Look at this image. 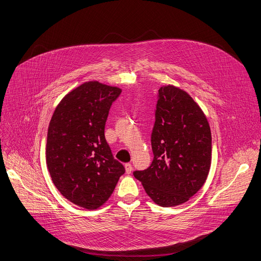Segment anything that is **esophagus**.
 Returning a JSON list of instances; mask_svg holds the SVG:
<instances>
[{
    "mask_svg": "<svg viewBox=\"0 0 261 261\" xmlns=\"http://www.w3.org/2000/svg\"><path fill=\"white\" fill-rule=\"evenodd\" d=\"M125 169H126V173L127 174H131V172H132V164L131 163H126L125 164Z\"/></svg>",
    "mask_w": 261,
    "mask_h": 261,
    "instance_id": "34e87169",
    "label": "esophagus"
}]
</instances>
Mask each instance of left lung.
Listing matches in <instances>:
<instances>
[{"label":"left lung","instance_id":"8db88e82","mask_svg":"<svg viewBox=\"0 0 261 261\" xmlns=\"http://www.w3.org/2000/svg\"><path fill=\"white\" fill-rule=\"evenodd\" d=\"M150 167L134 171L148 196L162 207L180 205L204 185L211 163V132L199 105L168 85L157 94Z\"/></svg>","mask_w":261,"mask_h":261}]
</instances>
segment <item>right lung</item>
I'll return each mask as SVG.
<instances>
[{"instance_id":"1","label":"right lung","mask_w":261,"mask_h":261,"mask_svg":"<svg viewBox=\"0 0 261 261\" xmlns=\"http://www.w3.org/2000/svg\"><path fill=\"white\" fill-rule=\"evenodd\" d=\"M122 90L97 81L67 93L56 107L46 137V165L58 191L72 203L97 209L125 173L105 138L112 103Z\"/></svg>"}]
</instances>
